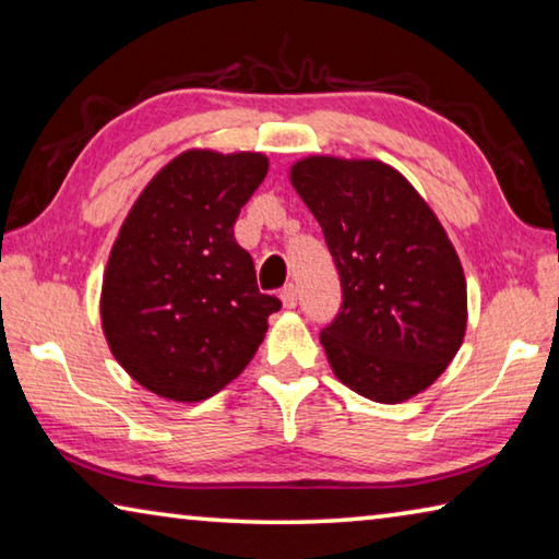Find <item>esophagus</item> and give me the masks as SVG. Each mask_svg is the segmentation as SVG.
Returning <instances> with one entry per match:
<instances>
[{
  "label": "esophagus",
  "mask_w": 559,
  "mask_h": 559,
  "mask_svg": "<svg viewBox=\"0 0 559 559\" xmlns=\"http://www.w3.org/2000/svg\"><path fill=\"white\" fill-rule=\"evenodd\" d=\"M281 300H283V306H286V308L298 306V290H296V286H293V283H286V286H283Z\"/></svg>",
  "instance_id": "34e87169"
}]
</instances>
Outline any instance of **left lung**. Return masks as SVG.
<instances>
[{
    "mask_svg": "<svg viewBox=\"0 0 559 559\" xmlns=\"http://www.w3.org/2000/svg\"><path fill=\"white\" fill-rule=\"evenodd\" d=\"M290 185L323 229L343 306L320 333L349 390L400 404L427 390L466 335V276L437 214L380 159L310 155Z\"/></svg>",
    "mask_w": 559,
    "mask_h": 559,
    "instance_id": "8db88e82",
    "label": "left lung"
}]
</instances>
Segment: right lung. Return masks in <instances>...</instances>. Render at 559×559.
Masks as SVG:
<instances>
[{"label": "right lung", "mask_w": 559, "mask_h": 559, "mask_svg": "<svg viewBox=\"0 0 559 559\" xmlns=\"http://www.w3.org/2000/svg\"><path fill=\"white\" fill-rule=\"evenodd\" d=\"M266 173L261 153L187 150L150 179L122 222L100 323L112 357L153 394L202 402L263 343L281 300L259 293L234 224Z\"/></svg>", "instance_id": "right-lung-1"}]
</instances>
